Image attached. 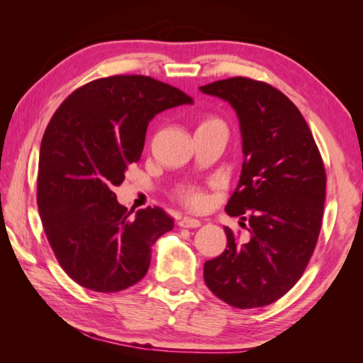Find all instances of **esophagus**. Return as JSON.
I'll return each instance as SVG.
<instances>
[{
    "mask_svg": "<svg viewBox=\"0 0 363 363\" xmlns=\"http://www.w3.org/2000/svg\"><path fill=\"white\" fill-rule=\"evenodd\" d=\"M199 225H201V221L196 218H190V217H186L179 221L181 228H198Z\"/></svg>",
    "mask_w": 363,
    "mask_h": 363,
    "instance_id": "obj_1",
    "label": "esophagus"
}]
</instances>
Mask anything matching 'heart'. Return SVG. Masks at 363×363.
Segmentation results:
<instances>
[{
    "instance_id": "heart-1",
    "label": "heart",
    "mask_w": 363,
    "mask_h": 363,
    "mask_svg": "<svg viewBox=\"0 0 363 363\" xmlns=\"http://www.w3.org/2000/svg\"><path fill=\"white\" fill-rule=\"evenodd\" d=\"M215 123H221V125H223V121L218 117H213V115H207V117H204L203 121L199 123V126L215 125ZM177 196H179V199L184 204L191 207V209H203V207L207 204L206 194L198 187H184L179 191H177Z\"/></svg>"
}]
</instances>
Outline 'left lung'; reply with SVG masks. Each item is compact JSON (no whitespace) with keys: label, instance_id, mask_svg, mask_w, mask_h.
Here are the masks:
<instances>
[{"label":"left lung","instance_id":"1","mask_svg":"<svg viewBox=\"0 0 363 363\" xmlns=\"http://www.w3.org/2000/svg\"><path fill=\"white\" fill-rule=\"evenodd\" d=\"M199 89L226 99L238 115L245 160L226 212L250 225L246 243L225 228L228 246L206 262L204 281L237 309L268 306L299 281L317 246L325 164L309 125L281 90L245 76Z\"/></svg>","mask_w":363,"mask_h":363}]
</instances>
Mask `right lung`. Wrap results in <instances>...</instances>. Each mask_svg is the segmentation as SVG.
I'll return each mask as SVG.
<instances>
[{"instance_id":"right-lung-1","label":"right lung","mask_w":363,"mask_h":363,"mask_svg":"<svg viewBox=\"0 0 363 363\" xmlns=\"http://www.w3.org/2000/svg\"><path fill=\"white\" fill-rule=\"evenodd\" d=\"M190 103L150 76L115 74L84 84L54 112L40 145L37 206L59 265L82 287L121 291L148 272L151 246L173 218L157 206L133 217L112 190L140 160L154 115Z\"/></svg>"}]
</instances>
